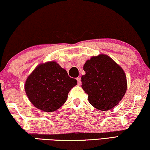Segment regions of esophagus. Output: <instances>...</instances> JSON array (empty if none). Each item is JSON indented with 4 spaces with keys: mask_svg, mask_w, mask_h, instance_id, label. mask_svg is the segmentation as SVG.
Here are the masks:
<instances>
[{
    "mask_svg": "<svg viewBox=\"0 0 150 150\" xmlns=\"http://www.w3.org/2000/svg\"><path fill=\"white\" fill-rule=\"evenodd\" d=\"M76 80L78 81V85H80L81 84V80H80V78H77Z\"/></svg>",
    "mask_w": 150,
    "mask_h": 150,
    "instance_id": "1",
    "label": "esophagus"
}]
</instances>
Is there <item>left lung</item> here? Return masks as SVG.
<instances>
[{
    "instance_id": "left-lung-1",
    "label": "left lung",
    "mask_w": 150,
    "mask_h": 150,
    "mask_svg": "<svg viewBox=\"0 0 150 150\" xmlns=\"http://www.w3.org/2000/svg\"><path fill=\"white\" fill-rule=\"evenodd\" d=\"M84 70L82 88L92 106L105 112L119 104L127 90L126 76L121 66L101 54L86 60Z\"/></svg>"
}]
</instances>
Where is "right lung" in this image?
Instances as JSON below:
<instances>
[{"label": "right lung", "instance_id": "obj_1", "mask_svg": "<svg viewBox=\"0 0 150 150\" xmlns=\"http://www.w3.org/2000/svg\"><path fill=\"white\" fill-rule=\"evenodd\" d=\"M77 84L56 61L41 63L25 82L24 90L30 102L38 109L54 112L66 102L68 92Z\"/></svg>", "mask_w": 150, "mask_h": 150}]
</instances>
